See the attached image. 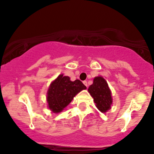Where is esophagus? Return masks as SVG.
<instances>
[{"mask_svg": "<svg viewBox=\"0 0 154 154\" xmlns=\"http://www.w3.org/2000/svg\"><path fill=\"white\" fill-rule=\"evenodd\" d=\"M83 84H84V85H85L86 87L88 86V85H87V82H86V81H83Z\"/></svg>", "mask_w": 154, "mask_h": 154, "instance_id": "1", "label": "esophagus"}]
</instances>
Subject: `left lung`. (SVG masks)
I'll return each instance as SVG.
<instances>
[{
	"mask_svg": "<svg viewBox=\"0 0 154 154\" xmlns=\"http://www.w3.org/2000/svg\"><path fill=\"white\" fill-rule=\"evenodd\" d=\"M88 92L96 103L98 109L102 112H106L112 103V95L107 82L102 77L97 76L93 79V83L89 87Z\"/></svg>",
	"mask_w": 154,
	"mask_h": 154,
	"instance_id": "obj_1",
	"label": "left lung"
}]
</instances>
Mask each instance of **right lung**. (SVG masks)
Masks as SVG:
<instances>
[{
	"instance_id": "add662e5",
	"label": "right lung",
	"mask_w": 154,
	"mask_h": 154,
	"mask_svg": "<svg viewBox=\"0 0 154 154\" xmlns=\"http://www.w3.org/2000/svg\"><path fill=\"white\" fill-rule=\"evenodd\" d=\"M86 86L80 80L71 81L69 76L59 75L52 82L47 92L48 108L55 113L62 112L72 102L73 98Z\"/></svg>"
}]
</instances>
